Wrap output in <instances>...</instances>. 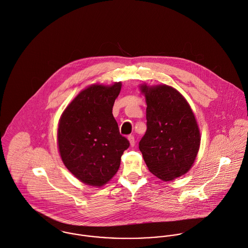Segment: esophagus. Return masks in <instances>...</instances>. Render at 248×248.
Instances as JSON below:
<instances>
[{
	"instance_id": "esophagus-1",
	"label": "esophagus",
	"mask_w": 248,
	"mask_h": 248,
	"mask_svg": "<svg viewBox=\"0 0 248 248\" xmlns=\"http://www.w3.org/2000/svg\"><path fill=\"white\" fill-rule=\"evenodd\" d=\"M127 139H128V141H129L130 146H131V147H134V146H135V138H134V136H133V135H129V136L127 137Z\"/></svg>"
}]
</instances>
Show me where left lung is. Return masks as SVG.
I'll return each instance as SVG.
<instances>
[{
    "label": "left lung",
    "instance_id": "8db88e82",
    "mask_svg": "<svg viewBox=\"0 0 248 248\" xmlns=\"http://www.w3.org/2000/svg\"><path fill=\"white\" fill-rule=\"evenodd\" d=\"M147 102V131L139 143L149 170L163 181L185 174L193 166L200 132L191 106L168 85H141Z\"/></svg>",
    "mask_w": 248,
    "mask_h": 248
}]
</instances>
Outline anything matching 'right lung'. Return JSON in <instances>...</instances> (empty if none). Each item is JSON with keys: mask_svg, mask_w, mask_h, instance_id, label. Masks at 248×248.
Here are the masks:
<instances>
[{"mask_svg": "<svg viewBox=\"0 0 248 248\" xmlns=\"http://www.w3.org/2000/svg\"><path fill=\"white\" fill-rule=\"evenodd\" d=\"M121 82L91 85L81 91L61 115L58 149L66 168L81 182L101 187L118 171L128 140L120 134L112 108Z\"/></svg>", "mask_w": 248, "mask_h": 248, "instance_id": "right-lung-1", "label": "right lung"}]
</instances>
